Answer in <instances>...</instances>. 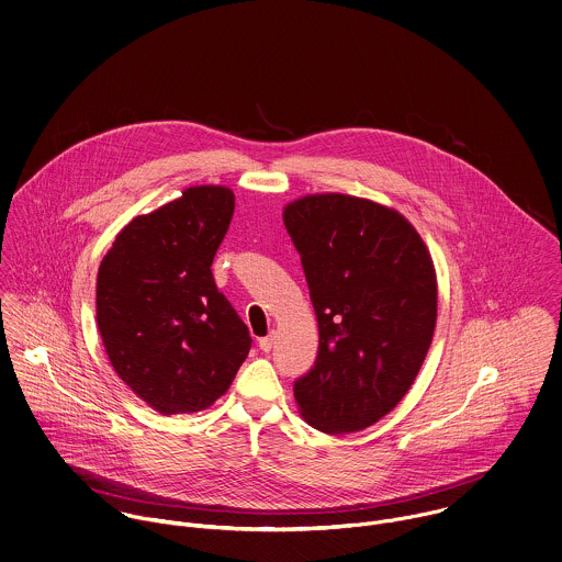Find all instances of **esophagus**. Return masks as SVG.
<instances>
[{
  "label": "esophagus",
  "mask_w": 562,
  "mask_h": 562,
  "mask_svg": "<svg viewBox=\"0 0 562 562\" xmlns=\"http://www.w3.org/2000/svg\"><path fill=\"white\" fill-rule=\"evenodd\" d=\"M273 345H276V333H271L269 337L258 338V347H260L262 351H271Z\"/></svg>",
  "instance_id": "esophagus-1"
}]
</instances>
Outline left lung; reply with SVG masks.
<instances>
[{
    "label": "left lung",
    "mask_w": 562,
    "mask_h": 562,
    "mask_svg": "<svg viewBox=\"0 0 562 562\" xmlns=\"http://www.w3.org/2000/svg\"><path fill=\"white\" fill-rule=\"evenodd\" d=\"M282 217L319 324L295 402L322 432H358L402 402L426 360L437 326L430 251L397 211L351 195H306Z\"/></svg>",
    "instance_id": "8db88e82"
}]
</instances>
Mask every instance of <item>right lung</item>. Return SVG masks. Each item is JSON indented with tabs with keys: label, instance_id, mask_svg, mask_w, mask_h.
<instances>
[{
	"label": "right lung",
	"instance_id": "obj_1",
	"mask_svg": "<svg viewBox=\"0 0 562 562\" xmlns=\"http://www.w3.org/2000/svg\"><path fill=\"white\" fill-rule=\"evenodd\" d=\"M234 215L225 187L182 198L125 225L98 271V328L116 375L162 415L220 400L251 337L211 265Z\"/></svg>",
	"mask_w": 562,
	"mask_h": 562
}]
</instances>
